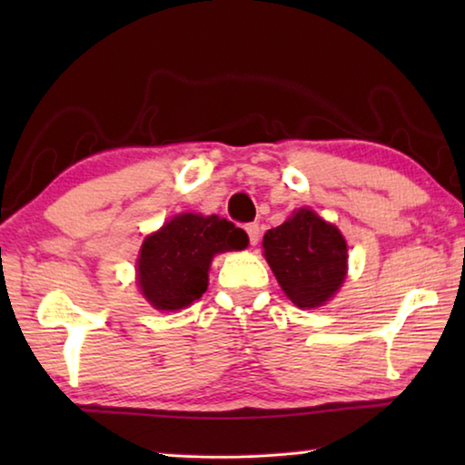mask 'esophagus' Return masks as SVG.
Returning <instances> with one entry per match:
<instances>
[{"instance_id":"esophagus-1","label":"esophagus","mask_w":465,"mask_h":465,"mask_svg":"<svg viewBox=\"0 0 465 465\" xmlns=\"http://www.w3.org/2000/svg\"><path fill=\"white\" fill-rule=\"evenodd\" d=\"M246 233L252 246H256L258 240H261V225L258 223H246Z\"/></svg>"}]
</instances>
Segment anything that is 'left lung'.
<instances>
[{"label": "left lung", "instance_id": "obj_1", "mask_svg": "<svg viewBox=\"0 0 465 465\" xmlns=\"http://www.w3.org/2000/svg\"><path fill=\"white\" fill-rule=\"evenodd\" d=\"M262 248L279 285L297 308H318L346 277L342 233L310 209H299L266 232Z\"/></svg>", "mask_w": 465, "mask_h": 465}]
</instances>
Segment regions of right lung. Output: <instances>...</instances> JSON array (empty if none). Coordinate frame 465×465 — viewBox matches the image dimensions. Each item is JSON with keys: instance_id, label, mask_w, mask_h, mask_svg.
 <instances>
[{"instance_id": "obj_1", "label": "right lung", "mask_w": 465, "mask_h": 465, "mask_svg": "<svg viewBox=\"0 0 465 465\" xmlns=\"http://www.w3.org/2000/svg\"><path fill=\"white\" fill-rule=\"evenodd\" d=\"M246 246V232L223 217L178 215L141 246V293L157 310H183L207 291L209 266L217 252Z\"/></svg>"}]
</instances>
